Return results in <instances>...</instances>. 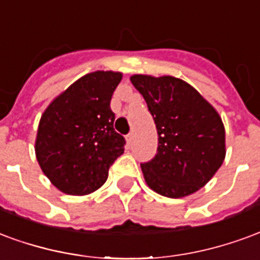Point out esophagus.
<instances>
[{"label":"esophagus","instance_id":"obj_1","mask_svg":"<svg viewBox=\"0 0 260 260\" xmlns=\"http://www.w3.org/2000/svg\"><path fill=\"white\" fill-rule=\"evenodd\" d=\"M126 140H127L128 144H132L133 140H134V134H133V133H128L127 136H126Z\"/></svg>","mask_w":260,"mask_h":260}]
</instances>
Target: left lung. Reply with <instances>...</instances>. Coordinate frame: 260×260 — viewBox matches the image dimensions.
Listing matches in <instances>:
<instances>
[{"instance_id":"obj_1","label":"left lung","mask_w":260,"mask_h":260,"mask_svg":"<svg viewBox=\"0 0 260 260\" xmlns=\"http://www.w3.org/2000/svg\"><path fill=\"white\" fill-rule=\"evenodd\" d=\"M130 80L147 102L158 132L156 155L141 164L147 184L168 198L198 191L226 156L219 113L194 87L172 76L134 75Z\"/></svg>"}]
</instances>
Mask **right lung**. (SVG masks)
I'll use <instances>...</instances> for the list:
<instances>
[{"mask_svg": "<svg viewBox=\"0 0 260 260\" xmlns=\"http://www.w3.org/2000/svg\"><path fill=\"white\" fill-rule=\"evenodd\" d=\"M119 72L83 76L55 98L40 120L36 156L44 174L62 192L87 195L108 179L126 140L115 132L111 109Z\"/></svg>", "mask_w": 260, "mask_h": 260, "instance_id": "right-lung-1", "label": "right lung"}]
</instances>
